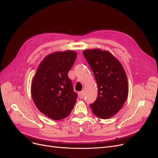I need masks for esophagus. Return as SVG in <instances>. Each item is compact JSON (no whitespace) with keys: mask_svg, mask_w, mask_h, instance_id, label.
<instances>
[{"mask_svg":"<svg viewBox=\"0 0 158 158\" xmlns=\"http://www.w3.org/2000/svg\"><path fill=\"white\" fill-rule=\"evenodd\" d=\"M84 92L83 91H81V92H79V93H78V96H79V98H81V99H83V98H84Z\"/></svg>","mask_w":158,"mask_h":158,"instance_id":"1","label":"esophagus"}]
</instances>
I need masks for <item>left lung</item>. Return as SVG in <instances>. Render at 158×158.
<instances>
[{
  "label": "left lung",
  "mask_w": 158,
  "mask_h": 158,
  "mask_svg": "<svg viewBox=\"0 0 158 158\" xmlns=\"http://www.w3.org/2000/svg\"><path fill=\"white\" fill-rule=\"evenodd\" d=\"M83 55L91 68L98 85V97L90 105L98 117L107 119L115 115L128 95L127 79L121 63L107 51L86 49Z\"/></svg>",
  "instance_id": "obj_1"
}]
</instances>
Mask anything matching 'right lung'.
<instances>
[{
  "mask_svg": "<svg viewBox=\"0 0 158 158\" xmlns=\"http://www.w3.org/2000/svg\"><path fill=\"white\" fill-rule=\"evenodd\" d=\"M77 58L73 51L55 52L45 57L33 78L31 94L41 113L59 120L71 113L77 98L68 73Z\"/></svg>",
  "mask_w": 158,
  "mask_h": 158,
  "instance_id": "add662e5",
  "label": "right lung"
}]
</instances>
